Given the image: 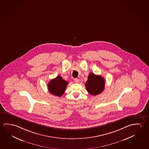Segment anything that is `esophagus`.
<instances>
[{
    "label": "esophagus",
    "mask_w": 149,
    "mask_h": 149,
    "mask_svg": "<svg viewBox=\"0 0 149 149\" xmlns=\"http://www.w3.org/2000/svg\"><path fill=\"white\" fill-rule=\"evenodd\" d=\"M74 82L75 83H79V79L78 78H74Z\"/></svg>",
    "instance_id": "obj_1"
}]
</instances>
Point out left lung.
Here are the masks:
<instances>
[{
  "instance_id": "8db88e82",
  "label": "left lung",
  "mask_w": 149,
  "mask_h": 149,
  "mask_svg": "<svg viewBox=\"0 0 149 149\" xmlns=\"http://www.w3.org/2000/svg\"><path fill=\"white\" fill-rule=\"evenodd\" d=\"M105 86V81L101 76L90 73L85 86L88 93L91 95H98L102 92Z\"/></svg>"
}]
</instances>
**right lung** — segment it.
Listing matches in <instances>:
<instances>
[{
    "label": "right lung",
    "instance_id": "right-lung-1",
    "mask_svg": "<svg viewBox=\"0 0 149 149\" xmlns=\"http://www.w3.org/2000/svg\"><path fill=\"white\" fill-rule=\"evenodd\" d=\"M68 84V82L64 80L61 76H58L50 81L48 85V90L52 95L60 97L64 93Z\"/></svg>",
    "mask_w": 149,
    "mask_h": 149
}]
</instances>
